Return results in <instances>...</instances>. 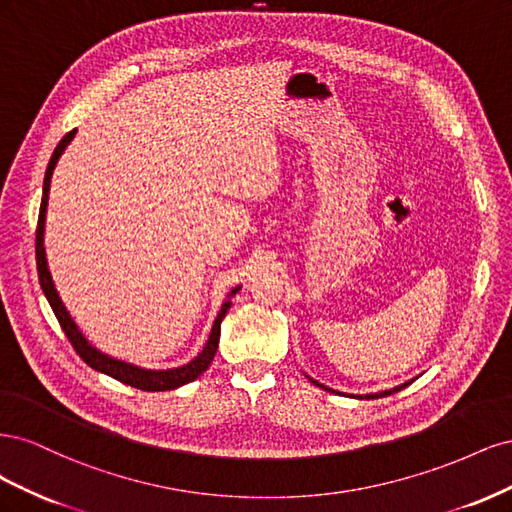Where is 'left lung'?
<instances>
[{"mask_svg":"<svg viewBox=\"0 0 512 512\" xmlns=\"http://www.w3.org/2000/svg\"><path fill=\"white\" fill-rule=\"evenodd\" d=\"M312 380V378H309ZM314 384H318L316 380H312ZM412 382V380H410ZM410 382H404V384H399V386H395V389H391V391H382V393H371V395H365V399H378V397H386V395H393V393H397V391H401V389H406V386L410 384ZM318 386H322V384H318ZM324 391H331V389H327V386H322Z\"/></svg>","mask_w":512,"mask_h":512,"instance_id":"1","label":"left lung"}]
</instances>
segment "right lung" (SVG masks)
I'll use <instances>...</instances> for the list:
<instances>
[{
  "instance_id": "obj_1",
  "label": "right lung",
  "mask_w": 512,
  "mask_h": 512,
  "mask_svg": "<svg viewBox=\"0 0 512 512\" xmlns=\"http://www.w3.org/2000/svg\"><path fill=\"white\" fill-rule=\"evenodd\" d=\"M74 134H76V130L68 132L64 138H61L59 145L55 147L51 162H49V166H46L44 185H42V203H40L38 228H36V265H38V280H40L44 297H46V301L51 303L53 312H55V316L61 324V329H64V333L68 335L72 348L91 369L102 371V374L111 376V378H115L123 384H130V386H134V389H141V391H173V389H179V386L196 380L211 365L215 352H218V344H220V324H222L226 312L232 305L230 297H232V294L239 292V286L230 290L228 301L222 305L218 318H215V322H213V329H211V335L207 339L203 352H200L196 359L190 361L188 365L175 367V369H143V367H136L132 363H126V361L113 359V356H108V354L100 352L98 348L91 346L85 339V335L79 331V327H76V322L70 318L66 305L61 303L59 294L55 290V284H53L49 265H46V252H44V222H46V205H49L51 177H53V170H55V164H57L59 156L70 145Z\"/></svg>"
}]
</instances>
